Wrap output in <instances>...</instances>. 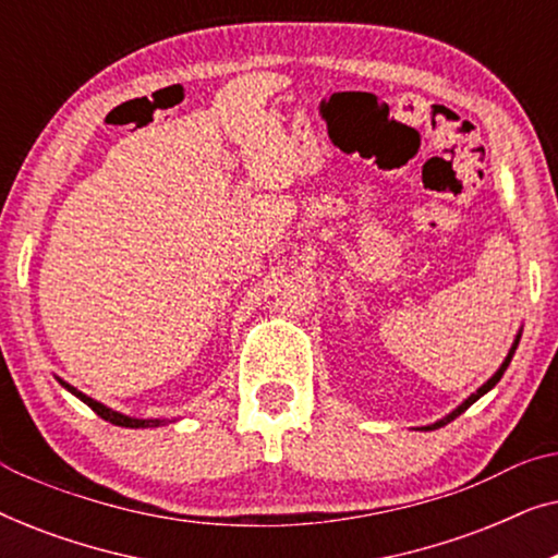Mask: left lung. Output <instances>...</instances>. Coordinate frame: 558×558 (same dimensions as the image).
Here are the masks:
<instances>
[{"instance_id":"obj_1","label":"left lung","mask_w":558,"mask_h":558,"mask_svg":"<svg viewBox=\"0 0 558 558\" xmlns=\"http://www.w3.org/2000/svg\"><path fill=\"white\" fill-rule=\"evenodd\" d=\"M518 340H521V332H518V335H515V340H513V345H510V350H508L506 361H502V365H500V368L493 373V378H487V380H485V384H483V386H480V388H477V391L470 396V399H464V401L460 403V407H457L454 411H449V414H447L445 418H439V422H434V424H429V426H422V429H424V432H432V429H439V426H445V424H449V422H454V418H457V416H460V414H462V411H468V409L472 407V403H475V401L480 399V396H485L487 391H490V388H493L495 384H498V380L502 378V373H506V368H508V365H510V361H513V353H515V348H518Z\"/></svg>"}]
</instances>
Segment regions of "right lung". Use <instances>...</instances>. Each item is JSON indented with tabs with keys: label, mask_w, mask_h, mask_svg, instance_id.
Listing matches in <instances>:
<instances>
[{
	"label": "right lung",
	"mask_w": 558,
	"mask_h": 558,
	"mask_svg": "<svg viewBox=\"0 0 558 558\" xmlns=\"http://www.w3.org/2000/svg\"><path fill=\"white\" fill-rule=\"evenodd\" d=\"M58 380H60V386L68 388V391H71V393L75 396V399H81L83 403H86V407L94 409L96 414L104 418V422H109V424H117V426H126V429H149V426L167 424V418H136V416L119 414V411H113V409H109V407H104L101 401L90 399V396H86V393H83V391H78V388H73L71 384H65L63 378H58Z\"/></svg>",
	"instance_id": "1"
}]
</instances>
